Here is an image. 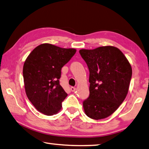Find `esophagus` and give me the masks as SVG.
Segmentation results:
<instances>
[{
    "label": "esophagus",
    "mask_w": 149,
    "mask_h": 149,
    "mask_svg": "<svg viewBox=\"0 0 149 149\" xmlns=\"http://www.w3.org/2000/svg\"><path fill=\"white\" fill-rule=\"evenodd\" d=\"M70 90L72 91V92H75V90H76V88H75V87H73V86H72V87L70 88Z\"/></svg>",
    "instance_id": "obj_1"
}]
</instances>
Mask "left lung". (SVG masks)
Segmentation results:
<instances>
[{
    "label": "left lung",
    "mask_w": 149,
    "mask_h": 149,
    "mask_svg": "<svg viewBox=\"0 0 149 149\" xmlns=\"http://www.w3.org/2000/svg\"><path fill=\"white\" fill-rule=\"evenodd\" d=\"M89 70V92L83 105L85 114L94 120L112 115L128 94L132 69L122 51L113 46L81 49Z\"/></svg>",
    "instance_id": "1"
}]
</instances>
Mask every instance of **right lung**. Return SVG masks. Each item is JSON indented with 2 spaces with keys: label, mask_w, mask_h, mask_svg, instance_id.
Segmentation results:
<instances>
[{
  "label": "right lung",
  "mask_w": 149,
  "mask_h": 149,
  "mask_svg": "<svg viewBox=\"0 0 149 149\" xmlns=\"http://www.w3.org/2000/svg\"><path fill=\"white\" fill-rule=\"evenodd\" d=\"M76 52L42 44L34 49L25 61L23 75L26 94L34 107L45 115L56 114L68 96L59 83L61 69Z\"/></svg>",
  "instance_id": "obj_1"
}]
</instances>
